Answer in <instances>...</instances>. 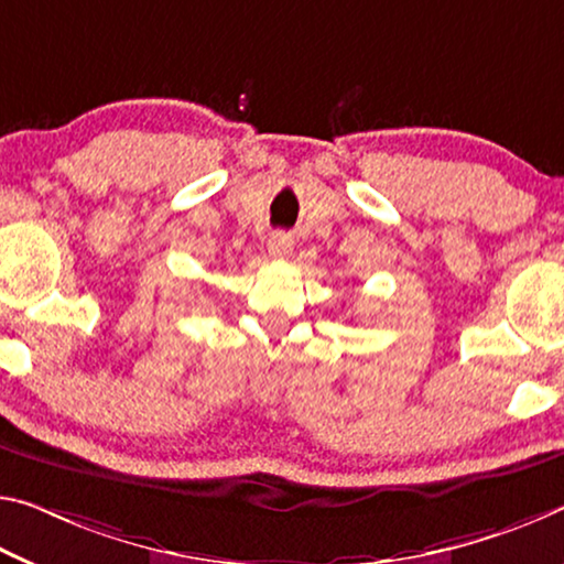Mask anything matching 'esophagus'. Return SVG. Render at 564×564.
Listing matches in <instances>:
<instances>
[{"label":"esophagus","mask_w":564,"mask_h":564,"mask_svg":"<svg viewBox=\"0 0 564 564\" xmlns=\"http://www.w3.org/2000/svg\"><path fill=\"white\" fill-rule=\"evenodd\" d=\"M291 250H293V238L289 234H283V230L271 234V238H268V253L273 258H285Z\"/></svg>","instance_id":"34e87169"}]
</instances>
